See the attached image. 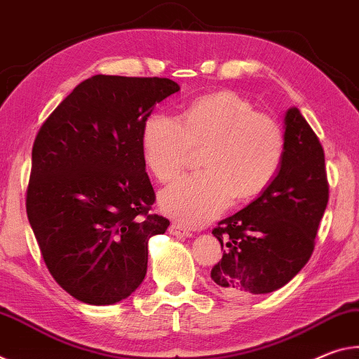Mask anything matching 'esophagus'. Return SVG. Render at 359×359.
Returning <instances> with one entry per match:
<instances>
[{"instance_id":"34e87169","label":"esophagus","mask_w":359,"mask_h":359,"mask_svg":"<svg viewBox=\"0 0 359 359\" xmlns=\"http://www.w3.org/2000/svg\"><path fill=\"white\" fill-rule=\"evenodd\" d=\"M168 232L172 233L173 237H192L191 231H187V229L181 224H176V222H173V224L168 227Z\"/></svg>"}]
</instances>
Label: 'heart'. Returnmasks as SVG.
Returning <instances> with one entry per match:
<instances>
[{
    "label": "heart",
    "mask_w": 359,
    "mask_h": 359,
    "mask_svg": "<svg viewBox=\"0 0 359 359\" xmlns=\"http://www.w3.org/2000/svg\"><path fill=\"white\" fill-rule=\"evenodd\" d=\"M203 148L207 172L184 176L158 197L163 213L189 227L208 224L233 197L245 202L266 191L283 162L285 135L273 117L232 90L196 98L180 119L154 113L144 122L143 161L161 183L173 181L194 149Z\"/></svg>",
    "instance_id": "obj_1"
}]
</instances>
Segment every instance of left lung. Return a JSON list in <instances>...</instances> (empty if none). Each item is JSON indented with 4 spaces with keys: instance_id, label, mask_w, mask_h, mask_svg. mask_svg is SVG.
<instances>
[{
    "instance_id": "left-lung-1",
    "label": "left lung",
    "mask_w": 359,
    "mask_h": 359,
    "mask_svg": "<svg viewBox=\"0 0 359 359\" xmlns=\"http://www.w3.org/2000/svg\"><path fill=\"white\" fill-rule=\"evenodd\" d=\"M329 186L325 151L296 107L285 114V156L273 183L248 207L218 222L224 250L211 280L226 296L267 294L301 272L313 252Z\"/></svg>"
}]
</instances>
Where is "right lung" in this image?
I'll return each instance as SVG.
<instances>
[{"label":"right lung","instance_id":"add662e5","mask_svg":"<svg viewBox=\"0 0 359 359\" xmlns=\"http://www.w3.org/2000/svg\"><path fill=\"white\" fill-rule=\"evenodd\" d=\"M167 78L97 74L82 81L41 126L32 152L27 215L52 277L68 294L111 305L148 269V242L170 221L141 152L144 122L178 92Z\"/></svg>","mask_w":359,"mask_h":359}]
</instances>
